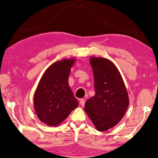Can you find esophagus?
I'll use <instances>...</instances> for the list:
<instances>
[{
	"mask_svg": "<svg viewBox=\"0 0 158 158\" xmlns=\"http://www.w3.org/2000/svg\"><path fill=\"white\" fill-rule=\"evenodd\" d=\"M85 99H83V98H81V100H80V104H81L82 106H85Z\"/></svg>",
	"mask_w": 158,
	"mask_h": 158,
	"instance_id": "1",
	"label": "esophagus"
}]
</instances>
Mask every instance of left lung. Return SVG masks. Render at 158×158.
<instances>
[{
	"mask_svg": "<svg viewBox=\"0 0 158 158\" xmlns=\"http://www.w3.org/2000/svg\"><path fill=\"white\" fill-rule=\"evenodd\" d=\"M94 78L95 95L88 99L85 110L98 131H107L122 119L129 97L122 76L112 61L103 57L89 60Z\"/></svg>",
	"mask_w": 158,
	"mask_h": 158,
	"instance_id": "1",
	"label": "left lung"
}]
</instances>
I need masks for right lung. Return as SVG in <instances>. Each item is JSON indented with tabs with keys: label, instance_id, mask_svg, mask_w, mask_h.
<instances>
[{
	"label": "right lung",
	"instance_id": "obj_1",
	"mask_svg": "<svg viewBox=\"0 0 158 158\" xmlns=\"http://www.w3.org/2000/svg\"><path fill=\"white\" fill-rule=\"evenodd\" d=\"M76 58L63 59L44 72L34 95V108L41 122L57 126L78 106L69 85V76Z\"/></svg>",
	"mask_w": 158,
	"mask_h": 158
}]
</instances>
